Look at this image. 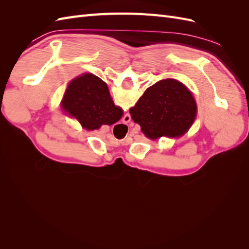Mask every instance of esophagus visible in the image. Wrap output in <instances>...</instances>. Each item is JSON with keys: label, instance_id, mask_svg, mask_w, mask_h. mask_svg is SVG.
I'll use <instances>...</instances> for the list:
<instances>
[{"label": "esophagus", "instance_id": "1", "mask_svg": "<svg viewBox=\"0 0 249 249\" xmlns=\"http://www.w3.org/2000/svg\"><path fill=\"white\" fill-rule=\"evenodd\" d=\"M126 116H127V115H126ZM129 117H130V116H129Z\"/></svg>", "mask_w": 249, "mask_h": 249}]
</instances>
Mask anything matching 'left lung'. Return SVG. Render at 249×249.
I'll return each mask as SVG.
<instances>
[{
	"instance_id": "obj_1",
	"label": "left lung",
	"mask_w": 249,
	"mask_h": 249,
	"mask_svg": "<svg viewBox=\"0 0 249 249\" xmlns=\"http://www.w3.org/2000/svg\"><path fill=\"white\" fill-rule=\"evenodd\" d=\"M196 112L192 93L175 79H164L148 87L130 109L134 123L152 140L182 136L190 129Z\"/></svg>"
}]
</instances>
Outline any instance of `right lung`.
I'll return each instance as SVG.
<instances>
[{
  "instance_id": "right-lung-1",
  "label": "right lung",
  "mask_w": 249,
  "mask_h": 249,
  "mask_svg": "<svg viewBox=\"0 0 249 249\" xmlns=\"http://www.w3.org/2000/svg\"><path fill=\"white\" fill-rule=\"evenodd\" d=\"M61 106L90 131L115 124L124 114L113 103L106 83L92 73L82 74L70 83Z\"/></svg>"
}]
</instances>
